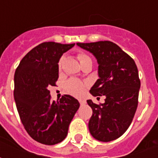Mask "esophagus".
I'll list each match as a JSON object with an SVG mask.
<instances>
[{"label":"esophagus","mask_w":158,"mask_h":158,"mask_svg":"<svg viewBox=\"0 0 158 158\" xmlns=\"http://www.w3.org/2000/svg\"><path fill=\"white\" fill-rule=\"evenodd\" d=\"M79 102V103H80V105H85V104L86 103L85 100H81V99H80Z\"/></svg>","instance_id":"obj_1"}]
</instances>
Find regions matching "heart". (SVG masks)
I'll use <instances>...</instances> for the list:
<instances>
[{"mask_svg": "<svg viewBox=\"0 0 158 158\" xmlns=\"http://www.w3.org/2000/svg\"><path fill=\"white\" fill-rule=\"evenodd\" d=\"M78 58H79L80 63L83 62H85V61H88V60H91L89 58V56H87L83 52H80V53L78 54ZM61 63H62V59L59 62V67H61ZM86 87H87V83L77 79H69V81H67L65 84L66 90L69 94L75 96H82L84 92H85V90Z\"/></svg>", "mask_w": 158, "mask_h": 158, "instance_id": "obj_1", "label": "heart"}]
</instances>
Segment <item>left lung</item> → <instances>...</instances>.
<instances>
[{
  "label": "left lung",
  "mask_w": 158,
  "mask_h": 158,
  "mask_svg": "<svg viewBox=\"0 0 158 158\" xmlns=\"http://www.w3.org/2000/svg\"><path fill=\"white\" fill-rule=\"evenodd\" d=\"M95 56L98 76L89 90L94 96H105V102L92 108L89 129L96 139L108 142L123 135L132 122L138 106L140 80L135 61L115 43L108 40L77 43Z\"/></svg>",
  "instance_id": "1"
}]
</instances>
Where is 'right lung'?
<instances>
[{
  "mask_svg": "<svg viewBox=\"0 0 158 158\" xmlns=\"http://www.w3.org/2000/svg\"><path fill=\"white\" fill-rule=\"evenodd\" d=\"M75 44L44 42L21 60L14 74V100L19 117L31 138L45 145L62 142L79 107L74 97L64 95L52 102L50 86L58 79V62Z\"/></svg>",
  "mask_w": 158,
  "mask_h": 158,
  "instance_id": "right-lung-1",
  "label": "right lung"
}]
</instances>
